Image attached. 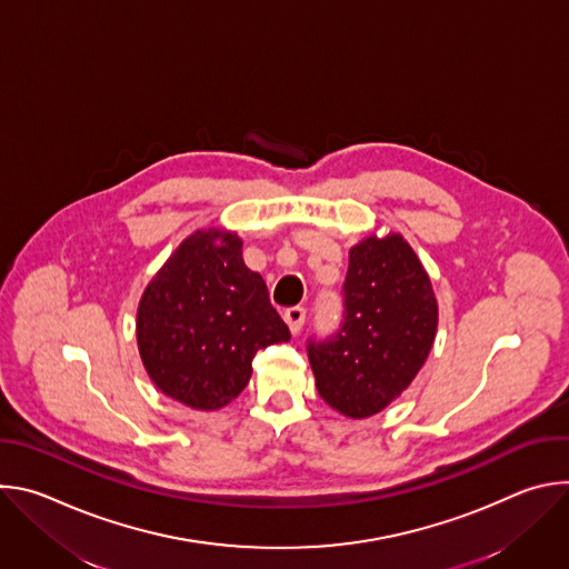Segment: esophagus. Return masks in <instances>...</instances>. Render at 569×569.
<instances>
[{
  "instance_id": "obj_1",
  "label": "esophagus",
  "mask_w": 569,
  "mask_h": 569,
  "mask_svg": "<svg viewBox=\"0 0 569 569\" xmlns=\"http://www.w3.org/2000/svg\"><path fill=\"white\" fill-rule=\"evenodd\" d=\"M283 319H286V323L290 327V333H292V336H299L301 329H303V321H306V308L292 306V308H288V310L283 312Z\"/></svg>"
}]
</instances>
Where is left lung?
Returning a JSON list of instances; mask_svg holds the SVG:
<instances>
[{
    "label": "left lung",
    "mask_w": 569,
    "mask_h": 569,
    "mask_svg": "<svg viewBox=\"0 0 569 569\" xmlns=\"http://www.w3.org/2000/svg\"><path fill=\"white\" fill-rule=\"evenodd\" d=\"M428 272L400 233L369 236L349 252L345 319L336 336L308 340L319 396L349 419H367L410 387L437 336Z\"/></svg>",
    "instance_id": "1"
}]
</instances>
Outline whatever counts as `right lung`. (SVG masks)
Here are the masks:
<instances>
[{
	"label": "right lung",
	"mask_w": 569,
	"mask_h": 569,
	"mask_svg": "<svg viewBox=\"0 0 569 569\" xmlns=\"http://www.w3.org/2000/svg\"><path fill=\"white\" fill-rule=\"evenodd\" d=\"M268 286L242 261V240L198 229L152 277L137 308L141 362L167 396L220 410L252 376L259 349L288 342Z\"/></svg>",
	"instance_id": "obj_1"
}]
</instances>
